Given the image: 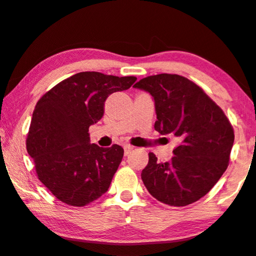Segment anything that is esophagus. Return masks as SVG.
Instances as JSON below:
<instances>
[{
  "instance_id": "34e87169",
  "label": "esophagus",
  "mask_w": 256,
  "mask_h": 256,
  "mask_svg": "<svg viewBox=\"0 0 256 256\" xmlns=\"http://www.w3.org/2000/svg\"><path fill=\"white\" fill-rule=\"evenodd\" d=\"M134 151V146L131 145H124V152H125V156L130 154V153Z\"/></svg>"
}]
</instances>
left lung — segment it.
Wrapping results in <instances>:
<instances>
[{
	"mask_svg": "<svg viewBox=\"0 0 256 256\" xmlns=\"http://www.w3.org/2000/svg\"><path fill=\"white\" fill-rule=\"evenodd\" d=\"M134 88L148 91L154 100L156 131L176 136L180 142L170 162H156L148 153L142 182L152 196L166 205L180 207L198 202L227 170L233 126L202 88L179 74L145 77Z\"/></svg>",
	"mask_w": 256,
	"mask_h": 256,
	"instance_id": "obj_1",
	"label": "left lung"
}]
</instances>
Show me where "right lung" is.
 <instances>
[{"mask_svg": "<svg viewBox=\"0 0 256 256\" xmlns=\"http://www.w3.org/2000/svg\"><path fill=\"white\" fill-rule=\"evenodd\" d=\"M136 80L84 71L54 85L37 102L26 151L40 182L60 202L82 207L108 190L124 150L91 144L88 128L103 117L106 98Z\"/></svg>", "mask_w": 256, "mask_h": 256, "instance_id": "right-lung-1", "label": "right lung"}]
</instances>
